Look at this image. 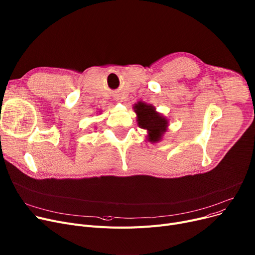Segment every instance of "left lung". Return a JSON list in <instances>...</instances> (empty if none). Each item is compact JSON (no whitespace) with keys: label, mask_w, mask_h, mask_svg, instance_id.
Here are the masks:
<instances>
[{"label":"left lung","mask_w":255,"mask_h":255,"mask_svg":"<svg viewBox=\"0 0 255 255\" xmlns=\"http://www.w3.org/2000/svg\"><path fill=\"white\" fill-rule=\"evenodd\" d=\"M137 114L138 126L147 130V141L157 143L161 141L169 127V119L162 116L150 104L139 101L132 106Z\"/></svg>","instance_id":"8db88e82"}]
</instances>
